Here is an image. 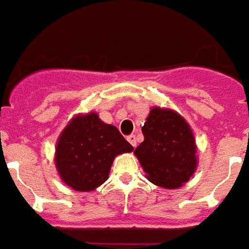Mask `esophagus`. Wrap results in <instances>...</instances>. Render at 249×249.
I'll return each instance as SVG.
<instances>
[{
    "instance_id": "esophagus-1",
    "label": "esophagus",
    "mask_w": 249,
    "mask_h": 249,
    "mask_svg": "<svg viewBox=\"0 0 249 249\" xmlns=\"http://www.w3.org/2000/svg\"><path fill=\"white\" fill-rule=\"evenodd\" d=\"M127 140H128V142H130L134 148H136V136H135V135H130V136L127 137Z\"/></svg>"
}]
</instances>
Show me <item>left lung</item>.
I'll use <instances>...</instances> for the list:
<instances>
[{"label": "left lung", "instance_id": "left-lung-1", "mask_svg": "<svg viewBox=\"0 0 249 249\" xmlns=\"http://www.w3.org/2000/svg\"><path fill=\"white\" fill-rule=\"evenodd\" d=\"M144 141L134 154L150 182L178 189L198 167L196 137L186 119L174 109L153 107L142 128Z\"/></svg>", "mask_w": 249, "mask_h": 249}]
</instances>
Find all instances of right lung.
Returning <instances> with one entry per match:
<instances>
[{
    "label": "right lung",
    "instance_id": "add662e5",
    "mask_svg": "<svg viewBox=\"0 0 249 249\" xmlns=\"http://www.w3.org/2000/svg\"><path fill=\"white\" fill-rule=\"evenodd\" d=\"M134 146L96 112L74 115L55 146V167L61 181L75 192H92L108 180L113 160Z\"/></svg>",
    "mask_w": 249,
    "mask_h": 249
}]
</instances>
